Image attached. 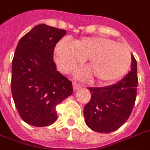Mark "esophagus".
<instances>
[{"label": "esophagus", "mask_w": 150, "mask_h": 150, "mask_svg": "<svg viewBox=\"0 0 150 150\" xmlns=\"http://www.w3.org/2000/svg\"><path fill=\"white\" fill-rule=\"evenodd\" d=\"M81 88V86L80 85H79V84H78V83H73V90H74V91H77V90H79V89H80Z\"/></svg>", "instance_id": "esophagus-1"}]
</instances>
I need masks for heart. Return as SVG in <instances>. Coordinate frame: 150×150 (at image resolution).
I'll return each mask as SVG.
<instances>
[{"instance_id":"b5f03b06","label":"heart","mask_w":150,"mask_h":150,"mask_svg":"<svg viewBox=\"0 0 150 150\" xmlns=\"http://www.w3.org/2000/svg\"><path fill=\"white\" fill-rule=\"evenodd\" d=\"M84 59H87L88 69L81 68L75 76L87 79L91 73L101 83H110L121 79L131 64V55L128 48L106 37H83L73 44L63 39L55 45V63L64 73L73 71Z\"/></svg>"}]
</instances>
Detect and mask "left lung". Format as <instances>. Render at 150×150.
Here are the masks:
<instances>
[{
	"mask_svg": "<svg viewBox=\"0 0 150 150\" xmlns=\"http://www.w3.org/2000/svg\"><path fill=\"white\" fill-rule=\"evenodd\" d=\"M131 71L115 84L89 87L91 100L84 106L86 126L98 133H110L122 126L134 108L137 94V61L131 55Z\"/></svg>",
	"mask_w": 150,
	"mask_h": 150,
	"instance_id": "1",
	"label": "left lung"
}]
</instances>
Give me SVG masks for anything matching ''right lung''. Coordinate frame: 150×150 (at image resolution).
Wrapping results in <instances>:
<instances>
[{
  "label": "right lung",
  "instance_id": "1",
  "mask_svg": "<svg viewBox=\"0 0 150 150\" xmlns=\"http://www.w3.org/2000/svg\"><path fill=\"white\" fill-rule=\"evenodd\" d=\"M66 33L38 24L16 46L12 62V94L19 115L31 126L55 122L56 106L73 93L72 83L56 70L53 61L55 44Z\"/></svg>",
  "mask_w": 150,
  "mask_h": 150
}]
</instances>
